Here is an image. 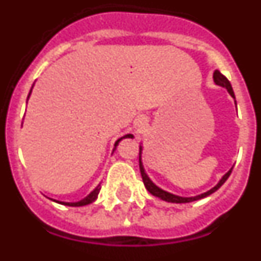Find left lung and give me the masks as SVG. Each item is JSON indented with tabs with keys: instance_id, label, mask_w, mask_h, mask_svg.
<instances>
[{
	"instance_id": "left-lung-1",
	"label": "left lung",
	"mask_w": 261,
	"mask_h": 261,
	"mask_svg": "<svg viewBox=\"0 0 261 261\" xmlns=\"http://www.w3.org/2000/svg\"><path fill=\"white\" fill-rule=\"evenodd\" d=\"M213 78H214V82H216L217 85H220V86H222V87H226V89H227V91H229L230 95H231L232 98H235L234 91H232V87H231V85H230L229 80H227V78H226L223 74H221L220 70L214 71ZM235 105H237V103H235ZM140 171H141L142 181H144L145 187H146V190L149 191L151 195L156 196V197H159V199L163 200V201L175 202V204H184V202H192V201H196V200L204 199V197H206V196H209V195H212L213 192H216V191L218 190V188H220V187L222 186L226 180H227V177H229L230 174H231L232 168H230L229 171L223 175L222 179L220 180V183L217 184L216 187H213L211 191H208V192H205V193H201V195H199V196H195V197H180V196L172 195V193H168V192H166V191L158 188V187H156L155 184H154L153 181L149 179V177H147V175L145 174L144 166H142V162H141V146H140Z\"/></svg>"
}]
</instances>
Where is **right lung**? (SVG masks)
<instances>
[{"mask_svg": "<svg viewBox=\"0 0 261 261\" xmlns=\"http://www.w3.org/2000/svg\"><path fill=\"white\" fill-rule=\"evenodd\" d=\"M30 93H31V91H30ZM29 95H30V94H29ZM125 137H132V135H126V136H124V137L119 138V140H117V141L115 142V149H116L117 144H119V142L121 141L123 138H125ZM99 191H100V187L98 186L95 188V190L93 191V192H91L89 196H87V197H85L84 200H81V201H78V202H60V201H56V202H60V204H64V205H69V206H84V205L91 204V202H93V201H95L96 197H98Z\"/></svg>", "mask_w": 261, "mask_h": 261, "instance_id": "add662e5", "label": "right lung"}]
</instances>
